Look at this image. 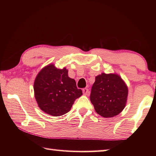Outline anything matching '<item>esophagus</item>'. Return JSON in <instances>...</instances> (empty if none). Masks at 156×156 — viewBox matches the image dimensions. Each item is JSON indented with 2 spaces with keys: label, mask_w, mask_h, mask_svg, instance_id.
<instances>
[{
  "label": "esophagus",
  "mask_w": 156,
  "mask_h": 156,
  "mask_svg": "<svg viewBox=\"0 0 156 156\" xmlns=\"http://www.w3.org/2000/svg\"><path fill=\"white\" fill-rule=\"evenodd\" d=\"M82 92H83V94L84 95H87L88 93V89L87 88H84L82 89Z\"/></svg>",
  "instance_id": "34e87169"
}]
</instances>
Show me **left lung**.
I'll list each match as a JSON object with an SVG mask.
<instances>
[{
	"mask_svg": "<svg viewBox=\"0 0 156 156\" xmlns=\"http://www.w3.org/2000/svg\"><path fill=\"white\" fill-rule=\"evenodd\" d=\"M127 95V87L120 76L102 73L96 76L90 98L96 112L102 117L108 118L115 117L123 110Z\"/></svg>",
	"mask_w": 156,
	"mask_h": 156,
	"instance_id": "obj_1",
	"label": "left lung"
}]
</instances>
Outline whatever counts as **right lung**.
<instances>
[{"label":"right lung","instance_id":"add662e5","mask_svg":"<svg viewBox=\"0 0 156 156\" xmlns=\"http://www.w3.org/2000/svg\"><path fill=\"white\" fill-rule=\"evenodd\" d=\"M66 68L49 64L39 72L34 82L35 97L39 107L50 115L59 117L70 111L76 98L82 94L76 81L68 77Z\"/></svg>","mask_w":156,"mask_h":156}]
</instances>
